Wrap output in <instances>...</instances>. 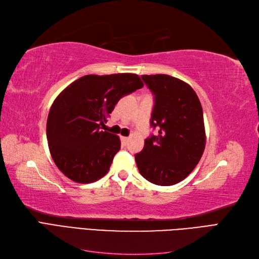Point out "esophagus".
<instances>
[{
  "label": "esophagus",
  "mask_w": 259,
  "mask_h": 259,
  "mask_svg": "<svg viewBox=\"0 0 259 259\" xmlns=\"http://www.w3.org/2000/svg\"><path fill=\"white\" fill-rule=\"evenodd\" d=\"M128 139H130L128 137H124V136H122V137H121V142H122V144H123V145H126V144L128 143Z\"/></svg>",
  "instance_id": "esophagus-1"
}]
</instances>
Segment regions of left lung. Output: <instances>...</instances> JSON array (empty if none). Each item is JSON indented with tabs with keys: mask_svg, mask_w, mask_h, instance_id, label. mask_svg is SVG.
Listing matches in <instances>:
<instances>
[{
	"mask_svg": "<svg viewBox=\"0 0 259 259\" xmlns=\"http://www.w3.org/2000/svg\"><path fill=\"white\" fill-rule=\"evenodd\" d=\"M142 77L155 95L151 126L159 128V135L145 140L143 151L135 155L137 167L154 185H175L191 173L204 152L202 106L183 80L167 74Z\"/></svg>",
	"mask_w": 259,
	"mask_h": 259,
	"instance_id": "left-lung-1",
	"label": "left lung"
}]
</instances>
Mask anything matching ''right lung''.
I'll list each match as a JSON object with an SVG mask.
<instances>
[{"mask_svg": "<svg viewBox=\"0 0 259 259\" xmlns=\"http://www.w3.org/2000/svg\"><path fill=\"white\" fill-rule=\"evenodd\" d=\"M143 86L134 73L88 74L59 94L50 109L46 136L62 174L75 183L91 184L108 173L121 140L103 130L104 122L122 96Z\"/></svg>", "mask_w": 259, "mask_h": 259, "instance_id": "1", "label": "right lung"}]
</instances>
